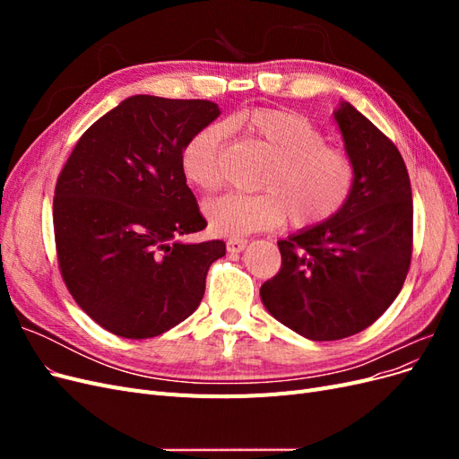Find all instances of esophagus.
<instances>
[{
	"instance_id": "34e87169",
	"label": "esophagus",
	"mask_w": 459,
	"mask_h": 459,
	"mask_svg": "<svg viewBox=\"0 0 459 459\" xmlns=\"http://www.w3.org/2000/svg\"><path fill=\"white\" fill-rule=\"evenodd\" d=\"M226 247H228L230 253H241L243 248L247 247V239H228Z\"/></svg>"
}]
</instances>
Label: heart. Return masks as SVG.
<instances>
[{"instance_id": "b5f03b06", "label": "heart", "mask_w": 459, "mask_h": 459, "mask_svg": "<svg viewBox=\"0 0 459 459\" xmlns=\"http://www.w3.org/2000/svg\"><path fill=\"white\" fill-rule=\"evenodd\" d=\"M230 126L243 130L262 149L270 164L258 189L228 193L206 203L208 226L224 238L272 230L287 218L295 230L322 226L349 204L356 186V162L341 147L327 145L312 120L295 110L253 108L233 117ZM228 140L224 124L212 122L186 142L179 166L187 184L212 193L224 186L221 151Z\"/></svg>"}]
</instances>
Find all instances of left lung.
<instances>
[{"label":"left lung","instance_id":"1","mask_svg":"<svg viewBox=\"0 0 459 459\" xmlns=\"http://www.w3.org/2000/svg\"><path fill=\"white\" fill-rule=\"evenodd\" d=\"M335 120L356 162V186L325 224L277 241L281 268L260 287L268 312L312 341L369 327L398 297L413 248L411 186L396 145L342 103Z\"/></svg>","mask_w":459,"mask_h":459}]
</instances>
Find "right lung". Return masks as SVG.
Segmentation results:
<instances>
[{
	"label": "right lung",
	"instance_id": "right-lung-1",
	"mask_svg": "<svg viewBox=\"0 0 459 459\" xmlns=\"http://www.w3.org/2000/svg\"><path fill=\"white\" fill-rule=\"evenodd\" d=\"M220 115L206 100L134 95L82 134L57 178L55 248L63 281L95 324L151 339L184 322L226 243L206 228L179 166L189 137Z\"/></svg>",
	"mask_w": 459,
	"mask_h": 459
}]
</instances>
